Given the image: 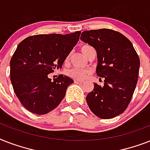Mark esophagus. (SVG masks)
<instances>
[{"label": "esophagus", "mask_w": 150, "mask_h": 150, "mask_svg": "<svg viewBox=\"0 0 150 150\" xmlns=\"http://www.w3.org/2000/svg\"><path fill=\"white\" fill-rule=\"evenodd\" d=\"M75 83H77V84H82L83 81H81V80H75Z\"/></svg>", "instance_id": "1"}]
</instances>
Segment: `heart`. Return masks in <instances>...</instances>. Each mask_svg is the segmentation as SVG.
Segmentation results:
<instances>
[{"label": "heart", "mask_w": 150, "mask_h": 150, "mask_svg": "<svg viewBox=\"0 0 150 150\" xmlns=\"http://www.w3.org/2000/svg\"><path fill=\"white\" fill-rule=\"evenodd\" d=\"M89 48H92L90 46L85 45L82 47L81 50L82 54H86V51L89 50ZM89 74V71L87 70H82V69H79V68H71L67 71V75L69 77L72 78L76 80H83L87 77V75Z\"/></svg>", "instance_id": "1"}]
</instances>
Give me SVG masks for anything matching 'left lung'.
<instances>
[{"label": "left lung", "instance_id": "1", "mask_svg": "<svg viewBox=\"0 0 150 150\" xmlns=\"http://www.w3.org/2000/svg\"><path fill=\"white\" fill-rule=\"evenodd\" d=\"M80 40L96 50V75L104 79L103 86L95 83L87 95L89 109L100 118L118 116L128 107L138 82L140 61L132 43L108 29L82 32Z\"/></svg>", "mask_w": 150, "mask_h": 150}]
</instances>
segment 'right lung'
<instances>
[{
  "mask_svg": "<svg viewBox=\"0 0 150 150\" xmlns=\"http://www.w3.org/2000/svg\"><path fill=\"white\" fill-rule=\"evenodd\" d=\"M80 34V31L41 34L27 37L18 45L10 61L11 82L15 95L28 110L46 114L63 100L74 81L63 75L51 81L48 75L62 68Z\"/></svg>",
  "mask_w": 150,
  "mask_h": 150,
  "instance_id": "add662e5",
  "label": "right lung"
}]
</instances>
